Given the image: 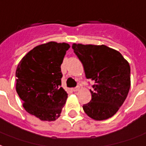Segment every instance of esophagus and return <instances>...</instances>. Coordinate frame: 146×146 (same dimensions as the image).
Masks as SVG:
<instances>
[{
    "instance_id": "obj_1",
    "label": "esophagus",
    "mask_w": 146,
    "mask_h": 146,
    "mask_svg": "<svg viewBox=\"0 0 146 146\" xmlns=\"http://www.w3.org/2000/svg\"><path fill=\"white\" fill-rule=\"evenodd\" d=\"M80 89V86H77V87L73 88V91H74V92H75V91H78Z\"/></svg>"
}]
</instances>
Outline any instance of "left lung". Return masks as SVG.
I'll use <instances>...</instances> for the list:
<instances>
[{
    "label": "left lung",
    "mask_w": 146,
    "mask_h": 146,
    "mask_svg": "<svg viewBox=\"0 0 146 146\" xmlns=\"http://www.w3.org/2000/svg\"><path fill=\"white\" fill-rule=\"evenodd\" d=\"M74 53L81 61L87 79L94 80L91 100L83 106L96 121L106 120L117 113L131 86L130 66L119 52L104 45L73 43Z\"/></svg>",
    "instance_id": "1"
}]
</instances>
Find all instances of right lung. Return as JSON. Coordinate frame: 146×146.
Segmentation results:
<instances>
[{
	"instance_id": "add662e5",
	"label": "right lung",
	"mask_w": 146,
	"mask_h": 146,
	"mask_svg": "<svg viewBox=\"0 0 146 146\" xmlns=\"http://www.w3.org/2000/svg\"><path fill=\"white\" fill-rule=\"evenodd\" d=\"M70 47L65 42L42 44L29 51L18 65L16 91L25 111L41 121L57 119L67 99V93L61 87L60 66Z\"/></svg>"
}]
</instances>
